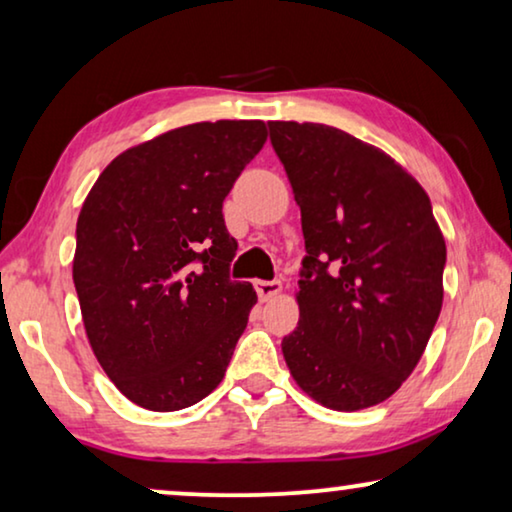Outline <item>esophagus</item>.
I'll return each instance as SVG.
<instances>
[{
    "instance_id": "obj_1",
    "label": "esophagus",
    "mask_w": 512,
    "mask_h": 512,
    "mask_svg": "<svg viewBox=\"0 0 512 512\" xmlns=\"http://www.w3.org/2000/svg\"><path fill=\"white\" fill-rule=\"evenodd\" d=\"M279 291H282V282L279 279H261V282H256V293L261 300H270Z\"/></svg>"
}]
</instances>
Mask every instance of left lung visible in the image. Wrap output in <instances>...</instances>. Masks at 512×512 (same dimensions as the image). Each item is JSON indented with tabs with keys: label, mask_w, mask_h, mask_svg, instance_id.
<instances>
[{
	"label": "left lung",
	"mask_w": 512,
	"mask_h": 512,
	"mask_svg": "<svg viewBox=\"0 0 512 512\" xmlns=\"http://www.w3.org/2000/svg\"><path fill=\"white\" fill-rule=\"evenodd\" d=\"M268 128L307 249L286 366L326 408H370L408 380L443 307L447 251L431 200L394 158L345 130Z\"/></svg>",
	"instance_id": "obj_1"
}]
</instances>
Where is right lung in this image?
<instances>
[{
	"label": "right lung",
	"instance_id": "add662e5",
	"mask_svg": "<svg viewBox=\"0 0 512 512\" xmlns=\"http://www.w3.org/2000/svg\"><path fill=\"white\" fill-rule=\"evenodd\" d=\"M263 121L193 123L123 151L76 221L74 286L90 347L125 398L153 412L219 387L256 291L228 275L223 200L263 149Z\"/></svg>",
	"mask_w": 512,
	"mask_h": 512
}]
</instances>
